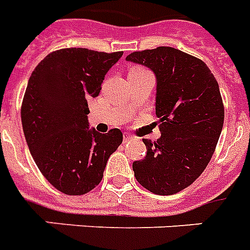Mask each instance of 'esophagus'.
I'll list each match as a JSON object with an SVG mask.
<instances>
[{"label": "esophagus", "instance_id": "obj_1", "mask_svg": "<svg viewBox=\"0 0 250 250\" xmlns=\"http://www.w3.org/2000/svg\"><path fill=\"white\" fill-rule=\"evenodd\" d=\"M133 139H135V137H133L132 135H127V133H125V137H123V140H125V143H128V141L133 140Z\"/></svg>", "mask_w": 250, "mask_h": 250}]
</instances>
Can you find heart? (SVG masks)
<instances>
[{"label": "heart", "mask_w": 250, "mask_h": 250, "mask_svg": "<svg viewBox=\"0 0 250 250\" xmlns=\"http://www.w3.org/2000/svg\"><path fill=\"white\" fill-rule=\"evenodd\" d=\"M145 68L144 67H140V66H135V67H132L129 71H144Z\"/></svg>", "instance_id": "obj_1"}]
</instances>
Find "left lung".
Segmentation results:
<instances>
[{"label":"left lung","mask_w":250,"mask_h":250,"mask_svg":"<svg viewBox=\"0 0 250 250\" xmlns=\"http://www.w3.org/2000/svg\"><path fill=\"white\" fill-rule=\"evenodd\" d=\"M125 60L156 74L161 137L143 139L146 157L132 164L135 178L156 194L190 186L211 160L225 121L219 85L200 58L171 46L133 52Z\"/></svg>","instance_id":"obj_1"}]
</instances>
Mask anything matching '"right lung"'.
<instances>
[{
    "instance_id": "right-lung-1",
    "label": "right lung",
    "mask_w": 250,
    "mask_h": 250,
    "mask_svg": "<svg viewBox=\"0 0 250 250\" xmlns=\"http://www.w3.org/2000/svg\"><path fill=\"white\" fill-rule=\"evenodd\" d=\"M123 52L60 49L31 74L21 102V125L33 161L56 189L80 196L100 184L121 129L88 127V100L97 97L106 72Z\"/></svg>"
}]
</instances>
